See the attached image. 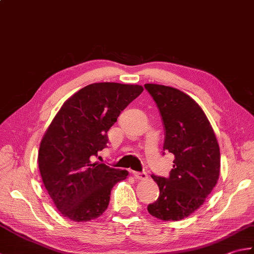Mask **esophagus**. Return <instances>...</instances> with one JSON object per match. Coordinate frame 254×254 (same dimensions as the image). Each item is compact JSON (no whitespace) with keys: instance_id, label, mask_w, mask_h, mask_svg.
<instances>
[{"instance_id":"obj_1","label":"esophagus","mask_w":254,"mask_h":254,"mask_svg":"<svg viewBox=\"0 0 254 254\" xmlns=\"http://www.w3.org/2000/svg\"><path fill=\"white\" fill-rule=\"evenodd\" d=\"M132 175H133V177H135V178H136L137 180H146V179L148 178V175L146 174V172L133 171Z\"/></svg>"}]
</instances>
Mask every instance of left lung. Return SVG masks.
Instances as JSON below:
<instances>
[{"label":"left lung","instance_id":"1","mask_svg":"<svg viewBox=\"0 0 254 254\" xmlns=\"http://www.w3.org/2000/svg\"><path fill=\"white\" fill-rule=\"evenodd\" d=\"M165 125L164 151L175 156L169 178L152 175L159 187L148 212L164 221H179L199 209L216 187L220 175L217 137L194 99L170 86L145 84Z\"/></svg>","mask_w":254,"mask_h":254}]
</instances>
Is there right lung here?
I'll list each match as a JSON object with an SVG mask.
<instances>
[{
	"label": "right lung",
	"mask_w": 254,
	"mask_h": 254,
	"mask_svg": "<svg viewBox=\"0 0 254 254\" xmlns=\"http://www.w3.org/2000/svg\"><path fill=\"white\" fill-rule=\"evenodd\" d=\"M143 90L140 85L95 83L62 105L43 136L38 168L57 210L75 222L90 221L107 209L113 187L129 172L93 158L108 142L119 114Z\"/></svg>",
	"instance_id": "add662e5"
}]
</instances>
